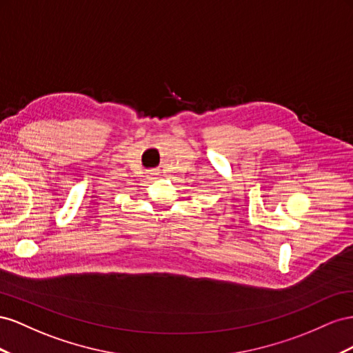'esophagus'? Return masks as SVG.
I'll list each match as a JSON object with an SVG mask.
<instances>
[{
    "instance_id": "obj_1",
    "label": "esophagus",
    "mask_w": 353,
    "mask_h": 353,
    "mask_svg": "<svg viewBox=\"0 0 353 353\" xmlns=\"http://www.w3.org/2000/svg\"><path fill=\"white\" fill-rule=\"evenodd\" d=\"M158 174H159V170H150V171H149V174H148V179H150V180H155Z\"/></svg>"
}]
</instances>
